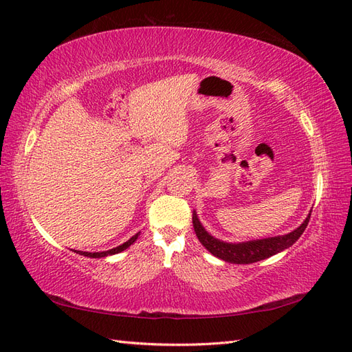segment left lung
I'll return each instance as SVG.
<instances>
[{
    "mask_svg": "<svg viewBox=\"0 0 352 352\" xmlns=\"http://www.w3.org/2000/svg\"><path fill=\"white\" fill-rule=\"evenodd\" d=\"M309 219H311V212L308 214V217L305 219V221L299 228L294 229L290 233H287V235L236 242V244L214 238L211 233L205 230L202 223L199 221V219H197L196 211H193L192 220H193V228H195L197 239L201 241V244L208 250L212 256L219 257L228 263L248 265V263L260 262V260H265L270 256L281 253V251H284L288 247H292L305 232L306 226H308L309 223Z\"/></svg>",
    "mask_w": 352,
    "mask_h": 352,
    "instance_id": "left-lung-1",
    "label": "left lung"
}]
</instances>
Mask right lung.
<instances>
[{
  "instance_id": "obj_1",
  "label": "right lung",
  "mask_w": 352,
  "mask_h": 352,
  "mask_svg": "<svg viewBox=\"0 0 352 352\" xmlns=\"http://www.w3.org/2000/svg\"><path fill=\"white\" fill-rule=\"evenodd\" d=\"M140 233H141V232L135 233V235H133L131 239L126 241L124 244H122V245H119V247H116V248L108 250V251H99V253H89V251H78V250H74V253H77V254H80V256H85V257H90V258H102V257H107V256H113V254H117V253H122V251H124L126 248H129V247L133 244V242L138 239Z\"/></svg>"
}]
</instances>
